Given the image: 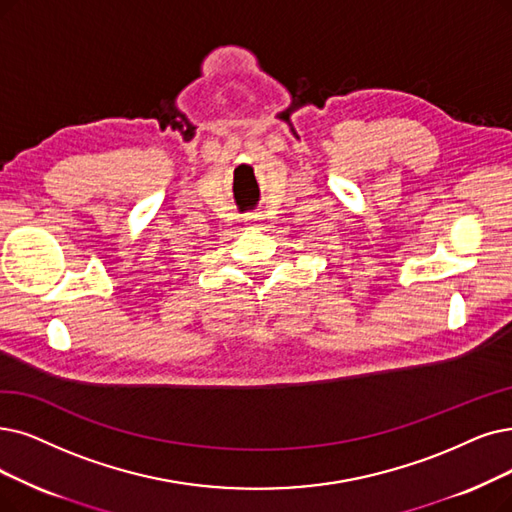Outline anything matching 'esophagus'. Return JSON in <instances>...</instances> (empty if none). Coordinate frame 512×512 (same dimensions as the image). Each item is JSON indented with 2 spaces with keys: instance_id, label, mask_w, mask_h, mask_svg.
I'll return each instance as SVG.
<instances>
[{
  "instance_id": "1",
  "label": "esophagus",
  "mask_w": 512,
  "mask_h": 512,
  "mask_svg": "<svg viewBox=\"0 0 512 512\" xmlns=\"http://www.w3.org/2000/svg\"><path fill=\"white\" fill-rule=\"evenodd\" d=\"M245 222L250 224V227H262V220H264V216L260 214V212H252V214H245V218H243Z\"/></svg>"
}]
</instances>
